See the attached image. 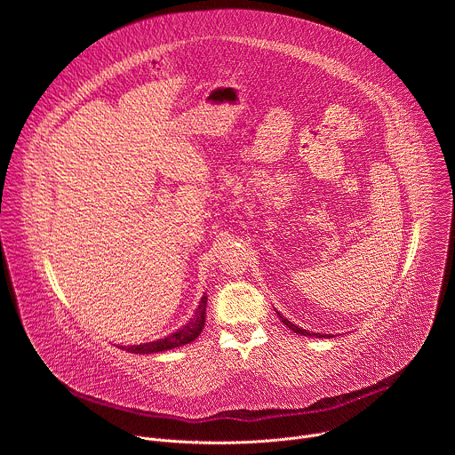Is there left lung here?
<instances>
[{
	"label": "left lung",
	"mask_w": 455,
	"mask_h": 455,
	"mask_svg": "<svg viewBox=\"0 0 455 455\" xmlns=\"http://www.w3.org/2000/svg\"><path fill=\"white\" fill-rule=\"evenodd\" d=\"M277 315H279V318H281V322L284 323L286 328H290L293 333H297V335H302V337H316V339H330V337H335V335H326V333H311V331H307V330H302V328H299L297 323H293V322H290L283 313H279L277 311Z\"/></svg>",
	"instance_id": "1"
}]
</instances>
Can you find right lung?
Instances as JSON below:
<instances>
[{
	"instance_id": "add662e5",
	"label": "right lung",
	"mask_w": 455,
	"mask_h": 455,
	"mask_svg": "<svg viewBox=\"0 0 455 455\" xmlns=\"http://www.w3.org/2000/svg\"><path fill=\"white\" fill-rule=\"evenodd\" d=\"M205 315H207V293H204L196 311H194L192 318L181 326L180 330H176L174 333L153 340V342H146V344H137V346H120V349H125L127 353H135V355H151V353H162V351H169L174 347H181L185 344H190L200 337V333L205 328Z\"/></svg>"
}]
</instances>
